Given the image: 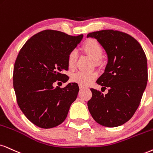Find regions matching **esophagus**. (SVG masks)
Returning a JSON list of instances; mask_svg holds the SVG:
<instances>
[{"instance_id":"esophagus-1","label":"esophagus","mask_w":153,"mask_h":153,"mask_svg":"<svg viewBox=\"0 0 153 153\" xmlns=\"http://www.w3.org/2000/svg\"><path fill=\"white\" fill-rule=\"evenodd\" d=\"M79 88H80V90H82V89H85V88H86L85 87H84V86H83V85H79Z\"/></svg>"}]
</instances>
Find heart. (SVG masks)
<instances>
[{"label":"heart","instance_id":"b5f03b06","mask_svg":"<svg viewBox=\"0 0 153 153\" xmlns=\"http://www.w3.org/2000/svg\"><path fill=\"white\" fill-rule=\"evenodd\" d=\"M83 49L87 55H88L94 61H97L102 55V49L100 44L94 39H89L83 46ZM78 53L76 50L73 49L68 55V64L69 68L73 69L76 64ZM97 73L94 71L83 72L78 71L71 75V80L78 83L80 85H88L95 80Z\"/></svg>","mask_w":153,"mask_h":153}]
</instances>
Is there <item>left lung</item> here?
<instances>
[{
	"label": "left lung",
	"instance_id": "8db88e82",
	"mask_svg": "<svg viewBox=\"0 0 153 153\" xmlns=\"http://www.w3.org/2000/svg\"><path fill=\"white\" fill-rule=\"evenodd\" d=\"M87 37L96 39L107 53V66L97 83L109 88L105 95L90 89L92 97L88 102V109L100 125L119 126L131 119L146 90V53L136 39L119 31H97L89 33Z\"/></svg>",
	"mask_w": 153,
	"mask_h": 153
}]
</instances>
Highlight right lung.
Segmentation results:
<instances>
[{"label":"right lung","instance_id":"obj_1","mask_svg":"<svg viewBox=\"0 0 153 153\" xmlns=\"http://www.w3.org/2000/svg\"><path fill=\"white\" fill-rule=\"evenodd\" d=\"M82 37L44 30L27 40L17 55L13 71L17 104L25 117L40 128L63 123L76 100L77 83H68L63 88L53 84L66 76L63 72L68 70V55Z\"/></svg>","mask_w":153,"mask_h":153}]
</instances>
